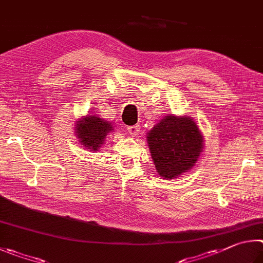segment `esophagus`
Returning <instances> with one entry per match:
<instances>
[{"mask_svg":"<svg viewBox=\"0 0 263 263\" xmlns=\"http://www.w3.org/2000/svg\"><path fill=\"white\" fill-rule=\"evenodd\" d=\"M127 129H128V133L132 136L139 135V133H140V126H139V124H136V126H129Z\"/></svg>","mask_w":263,"mask_h":263,"instance_id":"34e87169","label":"esophagus"}]
</instances>
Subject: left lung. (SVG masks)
<instances>
[{"mask_svg":"<svg viewBox=\"0 0 263 263\" xmlns=\"http://www.w3.org/2000/svg\"><path fill=\"white\" fill-rule=\"evenodd\" d=\"M146 139L156 170L163 179H174L190 171L203 150V136L187 115H167L151 129Z\"/></svg>","mask_w":263,"mask_h":263,"instance_id":"obj_1","label":"left lung"}]
</instances>
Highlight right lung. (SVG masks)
Segmentation results:
<instances>
[{
	"label": "right lung",
	"instance_id": "1",
	"mask_svg": "<svg viewBox=\"0 0 263 263\" xmlns=\"http://www.w3.org/2000/svg\"><path fill=\"white\" fill-rule=\"evenodd\" d=\"M76 135L82 145L91 151H98L104 144L108 133L114 132L113 124L105 121L98 115H86L76 122Z\"/></svg>",
	"mask_w": 263,
	"mask_h": 263
}]
</instances>
